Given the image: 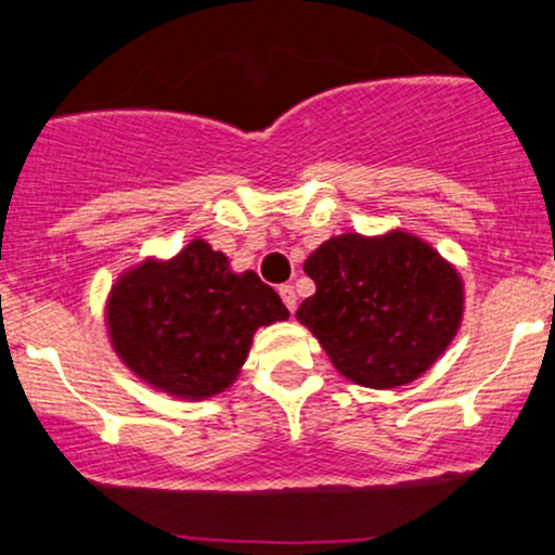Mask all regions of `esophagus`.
<instances>
[{
    "label": "esophagus",
    "mask_w": 555,
    "mask_h": 555,
    "mask_svg": "<svg viewBox=\"0 0 555 555\" xmlns=\"http://www.w3.org/2000/svg\"><path fill=\"white\" fill-rule=\"evenodd\" d=\"M279 297H282L284 306L289 308V313H295V308H297V295H295V287H289V284H282V287H279Z\"/></svg>",
    "instance_id": "34e87169"
}]
</instances>
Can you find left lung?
Returning <instances> with one entry per match:
<instances>
[{"label":"left lung","mask_w":555,"mask_h":555,"mask_svg":"<svg viewBox=\"0 0 555 555\" xmlns=\"http://www.w3.org/2000/svg\"><path fill=\"white\" fill-rule=\"evenodd\" d=\"M306 273L315 295L297 319L356 385L395 389L418 379L461 326L459 271L408 231L332 236L310 253Z\"/></svg>","instance_id":"obj_1"}]
</instances>
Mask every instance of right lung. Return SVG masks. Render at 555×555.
<instances>
[{
  "mask_svg": "<svg viewBox=\"0 0 555 555\" xmlns=\"http://www.w3.org/2000/svg\"><path fill=\"white\" fill-rule=\"evenodd\" d=\"M282 297L255 271L194 240L170 260H144L109 289L113 350L139 379L179 400H205L234 385L253 334L287 321Z\"/></svg>",
  "mask_w": 555,
  "mask_h": 555,
  "instance_id": "obj_1",
  "label": "right lung"
}]
</instances>
